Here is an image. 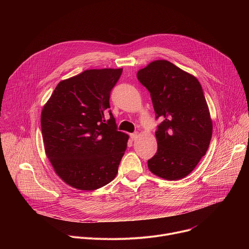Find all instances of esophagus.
<instances>
[{"mask_svg":"<svg viewBox=\"0 0 249 249\" xmlns=\"http://www.w3.org/2000/svg\"><path fill=\"white\" fill-rule=\"evenodd\" d=\"M130 138L132 139V141L136 140V139L138 138V133H132V134H130Z\"/></svg>","mask_w":249,"mask_h":249,"instance_id":"1","label":"esophagus"}]
</instances>
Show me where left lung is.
<instances>
[{
    "mask_svg": "<svg viewBox=\"0 0 249 249\" xmlns=\"http://www.w3.org/2000/svg\"><path fill=\"white\" fill-rule=\"evenodd\" d=\"M151 93L157 119L158 151L148 167L166 180H178L196 167L209 148L213 123L199 81L166 60L138 71Z\"/></svg>",
    "mask_w": 249,
    "mask_h": 249,
    "instance_id": "8db88e82",
    "label": "left lung"
}]
</instances>
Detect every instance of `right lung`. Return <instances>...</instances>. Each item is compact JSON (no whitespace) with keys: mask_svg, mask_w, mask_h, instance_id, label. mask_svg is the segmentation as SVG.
Wrapping results in <instances>:
<instances>
[{"mask_svg":"<svg viewBox=\"0 0 249 249\" xmlns=\"http://www.w3.org/2000/svg\"><path fill=\"white\" fill-rule=\"evenodd\" d=\"M123 69H92L61 81L41 112L44 149L60 178L79 190L111 182L129 136L117 131L110 92Z\"/></svg>","mask_w":249,"mask_h":249,"instance_id":"obj_1","label":"right lung"}]
</instances>
